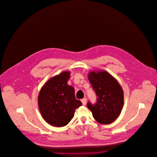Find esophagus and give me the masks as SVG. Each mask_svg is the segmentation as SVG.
<instances>
[{"label": "esophagus", "mask_w": 157, "mask_h": 157, "mask_svg": "<svg viewBox=\"0 0 157 157\" xmlns=\"http://www.w3.org/2000/svg\"><path fill=\"white\" fill-rule=\"evenodd\" d=\"M81 101H82V103L83 105H85L86 104L87 99H86V98H83V99H82V100H81Z\"/></svg>", "instance_id": "34e87169"}]
</instances>
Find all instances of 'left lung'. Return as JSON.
<instances>
[{
    "instance_id": "obj_1",
    "label": "left lung",
    "mask_w": 157,
    "mask_h": 157,
    "mask_svg": "<svg viewBox=\"0 0 157 157\" xmlns=\"http://www.w3.org/2000/svg\"><path fill=\"white\" fill-rule=\"evenodd\" d=\"M88 78L97 97L94 104L87 103V108L98 123H113L119 117L123 106L124 95L121 86L105 71H92Z\"/></svg>"
}]
</instances>
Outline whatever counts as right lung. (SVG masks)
<instances>
[{
    "label": "right lung",
    "instance_id": "1",
    "mask_svg": "<svg viewBox=\"0 0 157 157\" xmlns=\"http://www.w3.org/2000/svg\"><path fill=\"white\" fill-rule=\"evenodd\" d=\"M70 73L64 71L50 78L38 95V107L44 121L61 127L68 124L75 111L82 105L76 99L75 89L68 84Z\"/></svg>",
    "mask_w": 157,
    "mask_h": 157
}]
</instances>
